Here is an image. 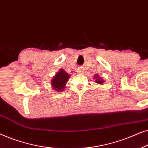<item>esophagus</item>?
I'll return each instance as SVG.
<instances>
[{
    "mask_svg": "<svg viewBox=\"0 0 148 148\" xmlns=\"http://www.w3.org/2000/svg\"><path fill=\"white\" fill-rule=\"evenodd\" d=\"M83 71H84V69H83L82 67L78 68V69H77V73H82Z\"/></svg>",
    "mask_w": 148,
    "mask_h": 148,
    "instance_id": "1",
    "label": "esophagus"
}]
</instances>
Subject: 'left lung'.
Returning <instances> with one entry per match:
<instances>
[{
	"label": "left lung",
	"mask_w": 148,
	"mask_h": 148,
	"mask_svg": "<svg viewBox=\"0 0 148 148\" xmlns=\"http://www.w3.org/2000/svg\"><path fill=\"white\" fill-rule=\"evenodd\" d=\"M94 79H96L95 80L96 83H97V84H100V85H102L103 83H104V82H105V81L103 80L102 78L100 77V75H97V74L95 75L94 77Z\"/></svg>",
	"instance_id": "obj_1"
}]
</instances>
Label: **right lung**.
Returning a JSON list of instances; mask_svg holds the SVG:
<instances>
[{
	"instance_id": "right-lung-1",
	"label": "right lung",
	"mask_w": 148,
	"mask_h": 148,
	"mask_svg": "<svg viewBox=\"0 0 148 148\" xmlns=\"http://www.w3.org/2000/svg\"><path fill=\"white\" fill-rule=\"evenodd\" d=\"M70 75L63 69H60L51 80L52 88L55 92H62L66 88V84L69 79Z\"/></svg>"
}]
</instances>
